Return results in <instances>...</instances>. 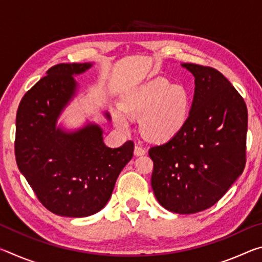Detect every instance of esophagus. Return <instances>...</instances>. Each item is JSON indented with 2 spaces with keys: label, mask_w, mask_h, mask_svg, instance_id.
Masks as SVG:
<instances>
[{
  "label": "esophagus",
  "mask_w": 262,
  "mask_h": 262,
  "mask_svg": "<svg viewBox=\"0 0 262 262\" xmlns=\"http://www.w3.org/2000/svg\"><path fill=\"white\" fill-rule=\"evenodd\" d=\"M135 156H142V155L145 154V149L142 147L141 144H136L135 145V150H134Z\"/></svg>",
  "instance_id": "34e87169"
}]
</instances>
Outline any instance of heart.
I'll list each match as a JSON object with an SVG mask.
<instances>
[{"mask_svg": "<svg viewBox=\"0 0 262 262\" xmlns=\"http://www.w3.org/2000/svg\"><path fill=\"white\" fill-rule=\"evenodd\" d=\"M189 96L181 85L166 78L151 79L132 90L115 112L118 126L125 128L128 118H141V130L148 140L165 142L183 129L187 120Z\"/></svg>", "mask_w": 262, "mask_h": 262, "instance_id": "b5f03b06", "label": "heart"}]
</instances>
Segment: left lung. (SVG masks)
I'll use <instances>...</instances> for the list:
<instances>
[{
	"label": "left lung",
	"mask_w": 262,
	"mask_h": 262,
	"mask_svg": "<svg viewBox=\"0 0 262 262\" xmlns=\"http://www.w3.org/2000/svg\"><path fill=\"white\" fill-rule=\"evenodd\" d=\"M183 67L195 77L192 108L178 134L149 149L151 187L165 209L195 214L214 206L245 168L247 107L219 70Z\"/></svg>",
	"instance_id": "left-lung-1"
}]
</instances>
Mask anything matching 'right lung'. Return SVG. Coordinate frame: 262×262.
<instances>
[{
	"mask_svg": "<svg viewBox=\"0 0 262 262\" xmlns=\"http://www.w3.org/2000/svg\"><path fill=\"white\" fill-rule=\"evenodd\" d=\"M90 67L53 66L26 92L17 110V165L41 205L60 216L86 217L103 209L134 151L133 141L120 148L106 147L98 126L88 125L75 133L55 127L76 91L73 75Z\"/></svg>",
	"mask_w": 262,
	"mask_h": 262,
	"instance_id": "right-lung-1",
	"label": "right lung"
}]
</instances>
